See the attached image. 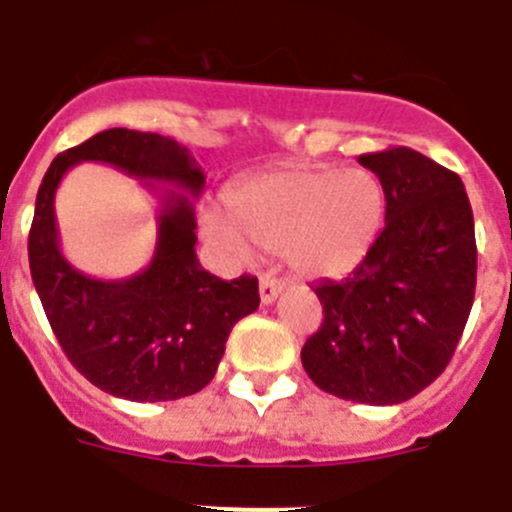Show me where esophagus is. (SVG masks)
<instances>
[{"instance_id": "34e87169", "label": "esophagus", "mask_w": 512, "mask_h": 512, "mask_svg": "<svg viewBox=\"0 0 512 512\" xmlns=\"http://www.w3.org/2000/svg\"><path fill=\"white\" fill-rule=\"evenodd\" d=\"M282 289H284V279H277L274 274H264V277H261V282H259L261 302H264V305H271V302L277 300Z\"/></svg>"}]
</instances>
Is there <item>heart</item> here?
<instances>
[{
    "label": "heart",
    "instance_id": "obj_1",
    "mask_svg": "<svg viewBox=\"0 0 512 512\" xmlns=\"http://www.w3.org/2000/svg\"><path fill=\"white\" fill-rule=\"evenodd\" d=\"M384 215L377 176L336 166H277L235 184L228 217L207 212L217 246L248 253V241L282 251L302 277H341L372 248Z\"/></svg>",
    "mask_w": 512,
    "mask_h": 512
}]
</instances>
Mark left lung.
<instances>
[{
	"label": "left lung",
	"instance_id": "8db88e82",
	"mask_svg": "<svg viewBox=\"0 0 512 512\" xmlns=\"http://www.w3.org/2000/svg\"><path fill=\"white\" fill-rule=\"evenodd\" d=\"M384 189V228L346 279L315 287L323 323L302 346L328 395L397 405L446 369L477 284V241L459 174L410 148L364 153Z\"/></svg>",
	"mask_w": 512,
	"mask_h": 512
}]
</instances>
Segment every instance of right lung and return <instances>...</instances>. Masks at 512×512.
I'll return each instance as SVG.
<instances>
[{
    "label": "right lung",
    "mask_w": 512,
    "mask_h": 512,
    "mask_svg": "<svg viewBox=\"0 0 512 512\" xmlns=\"http://www.w3.org/2000/svg\"><path fill=\"white\" fill-rule=\"evenodd\" d=\"M81 160L115 165L162 197L157 253L133 278H87L57 248L52 200L62 174ZM202 187L205 174L189 148L128 128L102 130L58 153L45 171L27 238L30 274L63 354L99 390L133 402L200 392L215 377L233 325L259 307V279L223 282L200 266L192 197Z\"/></svg>",
    "instance_id": "obj_1"
}]
</instances>
